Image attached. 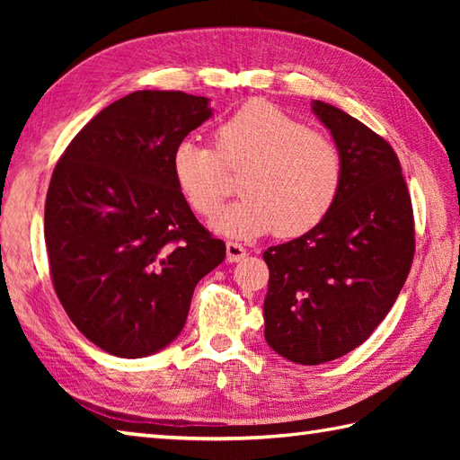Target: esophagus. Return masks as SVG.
I'll use <instances>...</instances> for the list:
<instances>
[{
    "mask_svg": "<svg viewBox=\"0 0 460 460\" xmlns=\"http://www.w3.org/2000/svg\"><path fill=\"white\" fill-rule=\"evenodd\" d=\"M225 249H227V261L229 262H239L241 259H245V255H247V251H245V247L241 245V243L227 241Z\"/></svg>",
    "mask_w": 460,
    "mask_h": 460,
    "instance_id": "esophagus-1",
    "label": "esophagus"
}]
</instances>
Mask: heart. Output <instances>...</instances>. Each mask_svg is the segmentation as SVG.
<instances>
[{"label": "heart", "instance_id": "obj_1", "mask_svg": "<svg viewBox=\"0 0 460 460\" xmlns=\"http://www.w3.org/2000/svg\"><path fill=\"white\" fill-rule=\"evenodd\" d=\"M217 152L191 138L173 146L172 175L180 193L203 217L224 197V171L245 167L243 198L213 217L225 237L252 239L275 231L300 237L324 221L341 183V155L324 134L285 114L275 104L252 101L215 130Z\"/></svg>", "mask_w": 460, "mask_h": 460}]
</instances>
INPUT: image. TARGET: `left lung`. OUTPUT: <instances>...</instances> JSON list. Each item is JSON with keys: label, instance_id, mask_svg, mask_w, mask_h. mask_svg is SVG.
Wrapping results in <instances>:
<instances>
[{"label": "left lung", "instance_id": "obj_1", "mask_svg": "<svg viewBox=\"0 0 460 460\" xmlns=\"http://www.w3.org/2000/svg\"><path fill=\"white\" fill-rule=\"evenodd\" d=\"M341 155L330 213L265 251L267 344L295 364L341 358L371 336L403 288L415 252L413 209L397 155L336 106L312 102Z\"/></svg>", "mask_w": 460, "mask_h": 460}]
</instances>
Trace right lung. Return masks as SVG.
I'll use <instances>...</instances> for the list:
<instances>
[{"label": "right lung", "mask_w": 460, "mask_h": 460, "mask_svg": "<svg viewBox=\"0 0 460 460\" xmlns=\"http://www.w3.org/2000/svg\"><path fill=\"white\" fill-rule=\"evenodd\" d=\"M211 116L205 96L136 91L96 114L55 165L45 203L53 287L73 324L112 356L170 346L195 285L225 259L172 175L173 146Z\"/></svg>", "instance_id": "right-lung-1"}]
</instances>
